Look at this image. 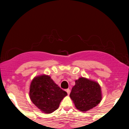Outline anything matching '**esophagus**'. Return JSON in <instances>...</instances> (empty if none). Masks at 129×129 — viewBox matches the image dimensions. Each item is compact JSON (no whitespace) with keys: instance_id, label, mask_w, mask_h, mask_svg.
Here are the masks:
<instances>
[{"instance_id":"esophagus-1","label":"esophagus","mask_w":129,"mask_h":129,"mask_svg":"<svg viewBox=\"0 0 129 129\" xmlns=\"http://www.w3.org/2000/svg\"><path fill=\"white\" fill-rule=\"evenodd\" d=\"M66 91L67 93H68V94H69L70 93V90L69 89H68L66 90Z\"/></svg>"}]
</instances>
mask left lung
<instances>
[{
  "instance_id": "obj_1",
  "label": "left lung",
  "mask_w": 129,
  "mask_h": 129,
  "mask_svg": "<svg viewBox=\"0 0 129 129\" xmlns=\"http://www.w3.org/2000/svg\"><path fill=\"white\" fill-rule=\"evenodd\" d=\"M70 97L78 110L86 112L96 107L101 102V87L98 82L80 77L75 81Z\"/></svg>"
}]
</instances>
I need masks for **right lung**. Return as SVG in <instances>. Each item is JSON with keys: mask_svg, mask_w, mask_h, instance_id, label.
Here are the masks:
<instances>
[{"mask_svg": "<svg viewBox=\"0 0 129 129\" xmlns=\"http://www.w3.org/2000/svg\"><path fill=\"white\" fill-rule=\"evenodd\" d=\"M67 93L60 89L49 76L35 77L30 86L29 96L33 103L45 113L57 110Z\"/></svg>", "mask_w": 129, "mask_h": 129, "instance_id": "right-lung-1", "label": "right lung"}]
</instances>
